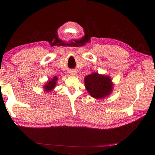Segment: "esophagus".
<instances>
[{
    "instance_id": "esophagus-1",
    "label": "esophagus",
    "mask_w": 155,
    "mask_h": 155,
    "mask_svg": "<svg viewBox=\"0 0 155 155\" xmlns=\"http://www.w3.org/2000/svg\"><path fill=\"white\" fill-rule=\"evenodd\" d=\"M69 72H70V74L72 76H75L77 74V72H76V71H74V70H70Z\"/></svg>"
}]
</instances>
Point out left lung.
<instances>
[{
    "mask_svg": "<svg viewBox=\"0 0 155 155\" xmlns=\"http://www.w3.org/2000/svg\"><path fill=\"white\" fill-rule=\"evenodd\" d=\"M84 81L87 91L95 99H102L107 97L113 89L110 77L100 74L97 72H93L86 76Z\"/></svg>",
    "mask_w": 155,
    "mask_h": 155,
    "instance_id": "8db88e82",
    "label": "left lung"
}]
</instances>
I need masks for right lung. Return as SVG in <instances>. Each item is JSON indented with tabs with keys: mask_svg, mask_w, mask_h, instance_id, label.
Listing matches in <instances>:
<instances>
[{
	"mask_svg": "<svg viewBox=\"0 0 155 155\" xmlns=\"http://www.w3.org/2000/svg\"><path fill=\"white\" fill-rule=\"evenodd\" d=\"M58 81V77H54L51 79H49L48 82H47V83L43 86V88L45 89V91L46 92H49L51 91L55 88V85H56V82Z\"/></svg>",
	"mask_w": 155,
	"mask_h": 155,
	"instance_id": "1",
	"label": "right lung"
}]
</instances>
